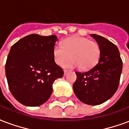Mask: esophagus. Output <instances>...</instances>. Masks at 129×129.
I'll use <instances>...</instances> for the list:
<instances>
[{
  "mask_svg": "<svg viewBox=\"0 0 129 129\" xmlns=\"http://www.w3.org/2000/svg\"><path fill=\"white\" fill-rule=\"evenodd\" d=\"M67 73V70H64V76L66 75Z\"/></svg>",
  "mask_w": 129,
  "mask_h": 129,
  "instance_id": "obj_1",
  "label": "esophagus"
}]
</instances>
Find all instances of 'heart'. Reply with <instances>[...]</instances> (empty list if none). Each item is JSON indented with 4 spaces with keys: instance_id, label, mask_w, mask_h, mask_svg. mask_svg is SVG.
I'll list each match as a JSON object with an SVG mask.
<instances>
[{
    "instance_id": "heart-1",
    "label": "heart",
    "mask_w": 129,
    "mask_h": 129,
    "mask_svg": "<svg viewBox=\"0 0 129 129\" xmlns=\"http://www.w3.org/2000/svg\"><path fill=\"white\" fill-rule=\"evenodd\" d=\"M61 46L53 48V55L55 62L58 65L64 64L65 67H79L83 70L92 69L96 65L100 57V48L98 43L81 36H73L64 39Z\"/></svg>"
}]
</instances>
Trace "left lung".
I'll return each instance as SVG.
<instances>
[{"label":"left lung","mask_w":129,"mask_h":129,"mask_svg":"<svg viewBox=\"0 0 129 129\" xmlns=\"http://www.w3.org/2000/svg\"><path fill=\"white\" fill-rule=\"evenodd\" d=\"M100 48L99 62L84 73L76 72L73 90L77 98L90 105H98L116 93L122 71V60L117 46L103 36L91 34Z\"/></svg>","instance_id":"obj_1"}]
</instances>
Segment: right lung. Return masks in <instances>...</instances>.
<instances>
[{"label":"right lung","instance_id":"right-lung-1","mask_svg":"<svg viewBox=\"0 0 129 129\" xmlns=\"http://www.w3.org/2000/svg\"><path fill=\"white\" fill-rule=\"evenodd\" d=\"M57 37L30 34L11 47L5 64V74L12 95L26 106L46 103L53 92V84L64 74L53 55Z\"/></svg>","mask_w":129,"mask_h":129}]
</instances>
